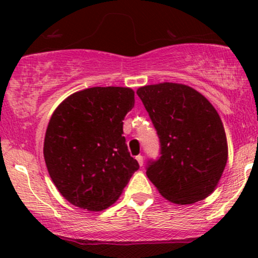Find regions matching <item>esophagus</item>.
Returning <instances> with one entry per match:
<instances>
[{"mask_svg": "<svg viewBox=\"0 0 258 258\" xmlns=\"http://www.w3.org/2000/svg\"><path fill=\"white\" fill-rule=\"evenodd\" d=\"M136 159H137V161H138L139 166H143V156H142V155H138V156H136Z\"/></svg>", "mask_w": 258, "mask_h": 258, "instance_id": "1", "label": "esophagus"}]
</instances>
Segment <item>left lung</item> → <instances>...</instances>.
<instances>
[{
    "label": "left lung",
    "mask_w": 258,
    "mask_h": 258,
    "mask_svg": "<svg viewBox=\"0 0 258 258\" xmlns=\"http://www.w3.org/2000/svg\"><path fill=\"white\" fill-rule=\"evenodd\" d=\"M161 143V156L147 176L165 199L177 205L204 200L217 188L228 159L223 123L200 92L174 82L139 87Z\"/></svg>",
    "instance_id": "obj_1"
}]
</instances>
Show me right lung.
I'll list each match as a JSON object with an SVG mask.
<instances>
[{
  "instance_id": "1",
  "label": "right lung",
  "mask_w": 258,
  "mask_h": 258,
  "mask_svg": "<svg viewBox=\"0 0 258 258\" xmlns=\"http://www.w3.org/2000/svg\"><path fill=\"white\" fill-rule=\"evenodd\" d=\"M133 105L132 88L110 86L75 92L53 111L43 158L52 182L74 206L108 209L139 168L122 137V120Z\"/></svg>"
}]
</instances>
